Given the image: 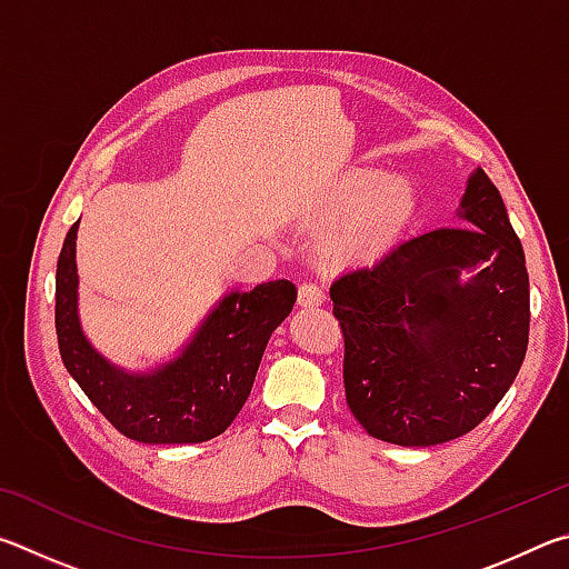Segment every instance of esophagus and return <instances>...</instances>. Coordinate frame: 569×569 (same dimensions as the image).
Returning a JSON list of instances; mask_svg holds the SVG:
<instances>
[{
  "label": "esophagus",
  "instance_id": "obj_1",
  "mask_svg": "<svg viewBox=\"0 0 569 569\" xmlns=\"http://www.w3.org/2000/svg\"><path fill=\"white\" fill-rule=\"evenodd\" d=\"M326 301V288L319 281H303L298 288V303L301 306H319Z\"/></svg>",
  "mask_w": 569,
  "mask_h": 569
}]
</instances>
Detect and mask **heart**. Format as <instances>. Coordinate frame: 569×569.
I'll use <instances>...</instances> for the list:
<instances>
[{
    "label": "heart",
    "mask_w": 569,
    "mask_h": 569,
    "mask_svg": "<svg viewBox=\"0 0 569 569\" xmlns=\"http://www.w3.org/2000/svg\"><path fill=\"white\" fill-rule=\"evenodd\" d=\"M356 207L360 210L353 213L349 226L339 236V248L343 253H366L379 246L393 228L401 226V220L413 208V188L403 178L387 180L381 170H353L336 188L331 210L346 213Z\"/></svg>",
    "instance_id": "heart-1"
}]
</instances>
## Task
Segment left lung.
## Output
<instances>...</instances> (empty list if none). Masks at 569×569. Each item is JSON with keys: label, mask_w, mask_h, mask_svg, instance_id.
I'll return each instance as SVG.
<instances>
[{"label": "left lung", "mask_w": 569, "mask_h": 569, "mask_svg": "<svg viewBox=\"0 0 569 569\" xmlns=\"http://www.w3.org/2000/svg\"><path fill=\"white\" fill-rule=\"evenodd\" d=\"M459 216L467 226L411 236L331 286L346 403L389 445L435 447L469 435L525 361V250L485 170L469 178ZM465 267L480 271L459 284Z\"/></svg>", "instance_id": "left-lung-1"}]
</instances>
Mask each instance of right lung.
<instances>
[{
	"label": "right lung",
	"mask_w": 569,
	"mask_h": 569,
	"mask_svg": "<svg viewBox=\"0 0 569 569\" xmlns=\"http://www.w3.org/2000/svg\"><path fill=\"white\" fill-rule=\"evenodd\" d=\"M77 223L57 258L54 329L62 363L114 429L142 445H198L230 427L243 409L266 343L296 303L298 288L268 281L226 296L186 351L146 377L114 369L77 321Z\"/></svg>",
	"instance_id": "obj_1"
}]
</instances>
